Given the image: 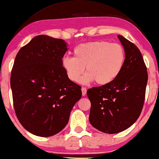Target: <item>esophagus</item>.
<instances>
[{
    "label": "esophagus",
    "mask_w": 159,
    "mask_h": 159,
    "mask_svg": "<svg viewBox=\"0 0 159 159\" xmlns=\"http://www.w3.org/2000/svg\"><path fill=\"white\" fill-rule=\"evenodd\" d=\"M87 93V89L85 88H82V94L83 96L86 95Z\"/></svg>",
    "instance_id": "1"
}]
</instances>
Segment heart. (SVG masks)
Listing matches in <instances>:
<instances>
[{
    "instance_id": "b5f03b06",
    "label": "heart",
    "mask_w": 159,
    "mask_h": 159,
    "mask_svg": "<svg viewBox=\"0 0 159 159\" xmlns=\"http://www.w3.org/2000/svg\"><path fill=\"white\" fill-rule=\"evenodd\" d=\"M74 57L64 56L62 68L71 81L78 82L84 71L81 82L95 81L99 85H106L120 75L125 63V48L119 43L106 40L91 41L77 45L74 49Z\"/></svg>"
}]
</instances>
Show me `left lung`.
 Returning a JSON list of instances; mask_svg holds the SVG:
<instances>
[{"label": "left lung", "mask_w": 159, "mask_h": 159, "mask_svg": "<svg viewBox=\"0 0 159 159\" xmlns=\"http://www.w3.org/2000/svg\"><path fill=\"white\" fill-rule=\"evenodd\" d=\"M126 59L120 75L111 83L88 89L89 121L104 133L115 134L131 127L140 116L148 82L147 68L140 50L119 34Z\"/></svg>", "instance_id": "1"}]
</instances>
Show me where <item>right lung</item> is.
I'll list each match as a JSON object with an SVG mask.
<instances>
[{"instance_id":"obj_1","label":"right lung","mask_w":159,"mask_h":159,"mask_svg":"<svg viewBox=\"0 0 159 159\" xmlns=\"http://www.w3.org/2000/svg\"><path fill=\"white\" fill-rule=\"evenodd\" d=\"M68 48L62 39L40 34L21 48L11 75L14 110L30 133L51 137L68 123L81 98V87L71 81L61 61Z\"/></svg>"}]
</instances>
